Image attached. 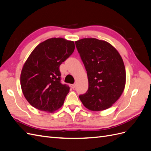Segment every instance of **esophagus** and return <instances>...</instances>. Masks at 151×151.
Listing matches in <instances>:
<instances>
[{"mask_svg": "<svg viewBox=\"0 0 151 151\" xmlns=\"http://www.w3.org/2000/svg\"><path fill=\"white\" fill-rule=\"evenodd\" d=\"M76 84H73L71 85V88H72V89H74V88H76Z\"/></svg>", "mask_w": 151, "mask_h": 151, "instance_id": "esophagus-1", "label": "esophagus"}]
</instances>
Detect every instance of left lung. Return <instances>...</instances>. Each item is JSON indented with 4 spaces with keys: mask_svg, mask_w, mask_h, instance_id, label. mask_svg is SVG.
<instances>
[{
    "mask_svg": "<svg viewBox=\"0 0 151 151\" xmlns=\"http://www.w3.org/2000/svg\"><path fill=\"white\" fill-rule=\"evenodd\" d=\"M76 45L88 74L89 88L79 96L84 106L99 111L112 106L125 89L126 72L117 50L104 40L83 38Z\"/></svg>",
    "mask_w": 151,
    "mask_h": 151,
    "instance_id": "1",
    "label": "left lung"
}]
</instances>
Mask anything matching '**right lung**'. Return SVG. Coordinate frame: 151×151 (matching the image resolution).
<instances>
[{"instance_id":"obj_1","label":"right lung","mask_w":151,"mask_h":151,"mask_svg":"<svg viewBox=\"0 0 151 151\" xmlns=\"http://www.w3.org/2000/svg\"><path fill=\"white\" fill-rule=\"evenodd\" d=\"M75 49L73 41L52 38L40 43L31 53L21 73L25 98L40 111L53 113L62 107L69 87L60 83L61 63Z\"/></svg>"}]
</instances>
